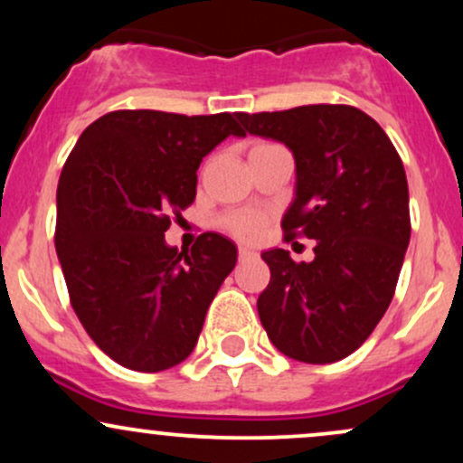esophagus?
Listing matches in <instances>:
<instances>
[{"label":"esophagus","instance_id":"34e87169","mask_svg":"<svg viewBox=\"0 0 463 463\" xmlns=\"http://www.w3.org/2000/svg\"><path fill=\"white\" fill-rule=\"evenodd\" d=\"M239 261H246V259H250V257H254V252L250 248H243V246H239Z\"/></svg>","mask_w":463,"mask_h":463}]
</instances>
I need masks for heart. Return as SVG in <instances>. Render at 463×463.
<instances>
[{
    "mask_svg": "<svg viewBox=\"0 0 463 463\" xmlns=\"http://www.w3.org/2000/svg\"><path fill=\"white\" fill-rule=\"evenodd\" d=\"M268 146V143H257L254 147ZM222 226L224 231L231 232L232 237L243 239V241H252L261 235L263 226H265V217L257 211H232V213H226L222 217Z\"/></svg>",
    "mask_w": 463,
    "mask_h": 463,
    "instance_id": "heart-1",
    "label": "heart"
}]
</instances>
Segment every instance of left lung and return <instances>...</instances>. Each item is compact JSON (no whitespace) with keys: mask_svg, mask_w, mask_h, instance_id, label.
<instances>
[{"mask_svg":"<svg viewBox=\"0 0 463 463\" xmlns=\"http://www.w3.org/2000/svg\"><path fill=\"white\" fill-rule=\"evenodd\" d=\"M250 135L285 143L296 158V200L285 241L316 239V259L263 252L269 285L259 317L280 353L333 364L354 353L394 298L411 237L405 167L385 130L348 104L237 113Z\"/></svg>","mask_w":463,"mask_h":463,"instance_id":"left-lung-1","label":"left lung"}]
</instances>
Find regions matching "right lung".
<instances>
[{
  "label": "right lung",
  "instance_id": "add662e5",
  "mask_svg": "<svg viewBox=\"0 0 463 463\" xmlns=\"http://www.w3.org/2000/svg\"><path fill=\"white\" fill-rule=\"evenodd\" d=\"M228 135H246L231 113L113 110L80 135L62 167L54 243L69 302L124 368L161 372L187 359L235 268V243L217 232L189 252L165 243L194 204L202 158Z\"/></svg>",
  "mask_w": 463,
  "mask_h": 463
}]
</instances>
